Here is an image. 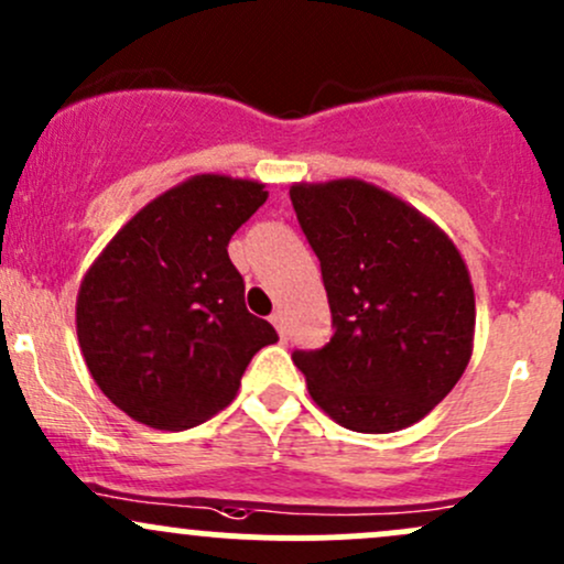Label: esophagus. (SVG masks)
Wrapping results in <instances>:
<instances>
[{"label":"esophagus","mask_w":564,"mask_h":564,"mask_svg":"<svg viewBox=\"0 0 564 564\" xmlns=\"http://www.w3.org/2000/svg\"><path fill=\"white\" fill-rule=\"evenodd\" d=\"M271 325H274L276 333H280V338L284 341V338H288V323H284V314L282 312L271 314Z\"/></svg>","instance_id":"1"}]
</instances>
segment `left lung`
Returning <instances> with one entry per match:
<instances>
[{
  "label": "left lung",
  "mask_w": 564,
  "mask_h": 564,
  "mask_svg": "<svg viewBox=\"0 0 564 564\" xmlns=\"http://www.w3.org/2000/svg\"><path fill=\"white\" fill-rule=\"evenodd\" d=\"M290 202L323 269L333 336L295 349L312 401L357 433L430 414L474 355L476 299L454 241L362 180L295 183Z\"/></svg>",
  "instance_id": "8db88e82"
}]
</instances>
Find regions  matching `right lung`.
Wrapping results in <instances>:
<instances>
[{
	"instance_id": "1",
	"label": "right lung",
	"mask_w": 564,
	"mask_h": 564,
	"mask_svg": "<svg viewBox=\"0 0 564 564\" xmlns=\"http://www.w3.org/2000/svg\"><path fill=\"white\" fill-rule=\"evenodd\" d=\"M269 198L263 183L196 174L112 236L77 293V341L99 390L155 430L207 422L276 330L247 312L228 241Z\"/></svg>"
}]
</instances>
